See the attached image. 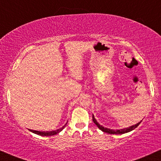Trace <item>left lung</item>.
Instances as JSON below:
<instances>
[{
    "label": "left lung",
    "mask_w": 161,
    "mask_h": 161,
    "mask_svg": "<svg viewBox=\"0 0 161 161\" xmlns=\"http://www.w3.org/2000/svg\"><path fill=\"white\" fill-rule=\"evenodd\" d=\"M92 121H93V122H94L95 124L98 126V128L100 129V130H102L103 132H105V133H107V134H125V133L130 132V131H131V130H134V129H135L136 127H137L142 122V121H140V122H138L137 124L129 127V128L120 129V130H113V129H109V128H104V127H103L101 125H99L98 122L96 121V119H95V117L93 115H92Z\"/></svg>",
    "instance_id": "8db88e82"
}]
</instances>
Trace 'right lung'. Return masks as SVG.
<instances>
[{
    "label": "right lung",
    "instance_id": "1",
    "mask_svg": "<svg viewBox=\"0 0 161 161\" xmlns=\"http://www.w3.org/2000/svg\"><path fill=\"white\" fill-rule=\"evenodd\" d=\"M66 124L67 123H65V125H63L61 128L57 129V130H51V131H38V130H31V129H29V130L30 131L36 134H38V135H40V136H53V135H56L57 134H58V133L60 132L61 130L65 128V125H66Z\"/></svg>",
    "mask_w": 161,
    "mask_h": 161
}]
</instances>
